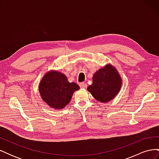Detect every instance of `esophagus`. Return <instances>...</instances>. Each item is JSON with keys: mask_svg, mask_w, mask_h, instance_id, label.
Instances as JSON below:
<instances>
[{"mask_svg": "<svg viewBox=\"0 0 159 159\" xmlns=\"http://www.w3.org/2000/svg\"><path fill=\"white\" fill-rule=\"evenodd\" d=\"M80 88H85L86 87H87V84H86L84 82H82V83L80 84Z\"/></svg>", "mask_w": 159, "mask_h": 159, "instance_id": "34e87169", "label": "esophagus"}]
</instances>
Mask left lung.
Listing matches in <instances>:
<instances>
[{"label":"left lung","instance_id":"left-lung-1","mask_svg":"<svg viewBox=\"0 0 159 159\" xmlns=\"http://www.w3.org/2000/svg\"><path fill=\"white\" fill-rule=\"evenodd\" d=\"M122 80L119 72L111 64L98 70L93 74V83L88 90L98 102L107 103L117 95L121 88Z\"/></svg>","mask_w":159,"mask_h":159}]
</instances>
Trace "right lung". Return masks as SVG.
<instances>
[{
  "label": "right lung",
  "mask_w": 159,
  "mask_h": 159,
  "mask_svg": "<svg viewBox=\"0 0 159 159\" xmlns=\"http://www.w3.org/2000/svg\"><path fill=\"white\" fill-rule=\"evenodd\" d=\"M78 89V84L69 82L64 74L57 71L47 72L39 84L42 99L50 107L56 109L68 105L74 91Z\"/></svg>",
  "instance_id": "add662e5"
}]
</instances>
